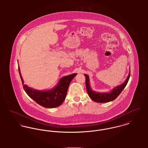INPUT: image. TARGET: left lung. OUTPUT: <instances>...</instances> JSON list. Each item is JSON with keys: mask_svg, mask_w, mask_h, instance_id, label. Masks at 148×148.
<instances>
[{"mask_svg": "<svg viewBox=\"0 0 148 148\" xmlns=\"http://www.w3.org/2000/svg\"><path fill=\"white\" fill-rule=\"evenodd\" d=\"M130 71H129L127 79L124 83L114 87L112 89V90L110 92H103V93L97 92L92 90L90 85L89 77L86 74H84V76H85L86 88V90L89 96L93 101L97 103H108L115 100L121 93V92L124 89V88L126 86L130 77Z\"/></svg>", "mask_w": 148, "mask_h": 148, "instance_id": "left-lung-1", "label": "left lung"}]
</instances>
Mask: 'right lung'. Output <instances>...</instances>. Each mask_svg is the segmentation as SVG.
I'll list each match as a JSON object with an SVG mask.
<instances>
[{
	"instance_id": "1",
	"label": "right lung",
	"mask_w": 148,
	"mask_h": 148,
	"mask_svg": "<svg viewBox=\"0 0 148 148\" xmlns=\"http://www.w3.org/2000/svg\"><path fill=\"white\" fill-rule=\"evenodd\" d=\"M18 69L23 88L26 93L38 104L47 108L58 107L63 103L69 84L77 75V73H73L64 76L60 79L58 84L53 88L47 90H39L24 84L19 64Z\"/></svg>"
}]
</instances>
